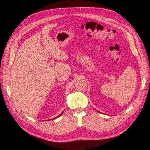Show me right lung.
<instances>
[{"label": "right lung", "instance_id": "1", "mask_svg": "<svg viewBox=\"0 0 150 150\" xmlns=\"http://www.w3.org/2000/svg\"><path fill=\"white\" fill-rule=\"evenodd\" d=\"M62 113L61 114H60V115H59V116H60V115H62Z\"/></svg>", "mask_w": 150, "mask_h": 150}]
</instances>
